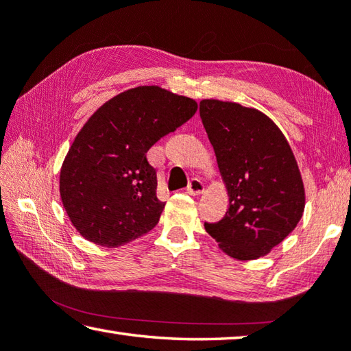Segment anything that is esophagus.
I'll use <instances>...</instances> for the list:
<instances>
[{
	"label": "esophagus",
	"mask_w": 351,
	"mask_h": 351,
	"mask_svg": "<svg viewBox=\"0 0 351 351\" xmlns=\"http://www.w3.org/2000/svg\"><path fill=\"white\" fill-rule=\"evenodd\" d=\"M204 190H205L204 182L201 180H197V178H191L187 187V193L196 196V195H201Z\"/></svg>",
	"instance_id": "34e87169"
}]
</instances>
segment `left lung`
Masks as SVG:
<instances>
[{
  "label": "left lung",
  "instance_id": "1",
  "mask_svg": "<svg viewBox=\"0 0 351 351\" xmlns=\"http://www.w3.org/2000/svg\"><path fill=\"white\" fill-rule=\"evenodd\" d=\"M228 190L230 208L205 230L225 254L256 260L291 234L304 211V185L289 143L269 117L221 100L199 103Z\"/></svg>",
  "mask_w": 351,
  "mask_h": 351
}]
</instances>
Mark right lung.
<instances>
[{"label":"right lung","mask_w":351,"mask_h":351,"mask_svg":"<svg viewBox=\"0 0 351 351\" xmlns=\"http://www.w3.org/2000/svg\"><path fill=\"white\" fill-rule=\"evenodd\" d=\"M197 103L160 86H136L101 105L75 135L60 169V199L89 242L117 248L160 221L156 170L146 154L195 115Z\"/></svg>","instance_id":"right-lung-1"}]
</instances>
